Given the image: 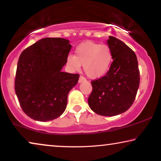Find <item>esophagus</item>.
I'll list each match as a JSON object with an SVG mask.
<instances>
[{
  "label": "esophagus",
  "mask_w": 161,
  "mask_h": 161,
  "mask_svg": "<svg viewBox=\"0 0 161 161\" xmlns=\"http://www.w3.org/2000/svg\"><path fill=\"white\" fill-rule=\"evenodd\" d=\"M84 80H86V79H85V78H83V76H80V78H79V80H78V83H82L83 81H84Z\"/></svg>",
  "instance_id": "esophagus-1"
}]
</instances>
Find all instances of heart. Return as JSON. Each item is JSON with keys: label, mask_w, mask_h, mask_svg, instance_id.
<instances>
[{"label": "heart", "mask_w": 161, "mask_h": 161, "mask_svg": "<svg viewBox=\"0 0 161 161\" xmlns=\"http://www.w3.org/2000/svg\"><path fill=\"white\" fill-rule=\"evenodd\" d=\"M113 60V53L109 46L92 41L81 43L75 50V55H69L66 64L72 71H78L81 65L85 74L91 79L105 75Z\"/></svg>", "instance_id": "obj_1"}]
</instances>
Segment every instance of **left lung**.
Listing matches in <instances>:
<instances>
[{
    "label": "left lung",
    "mask_w": 161,
    "mask_h": 161,
    "mask_svg": "<svg viewBox=\"0 0 161 161\" xmlns=\"http://www.w3.org/2000/svg\"><path fill=\"white\" fill-rule=\"evenodd\" d=\"M107 44L112 50L113 61L105 76L91 82L88 103L97 114L112 117L132 105L139 88L140 72L136 55L128 46L112 36L108 37Z\"/></svg>",
    "instance_id": "obj_1"
}]
</instances>
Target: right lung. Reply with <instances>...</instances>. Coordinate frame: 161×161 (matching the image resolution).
Returning a JSON list of instances; mask_svg holds the SVG:
<instances>
[{
  "label": "right lung",
  "mask_w": 161,
  "mask_h": 161,
  "mask_svg": "<svg viewBox=\"0 0 161 161\" xmlns=\"http://www.w3.org/2000/svg\"><path fill=\"white\" fill-rule=\"evenodd\" d=\"M72 49L69 40L45 37L20 54L14 90L23 111L37 121L58 118L65 111L68 94L78 74L62 72Z\"/></svg>",
  "instance_id": "obj_1"
}]
</instances>
